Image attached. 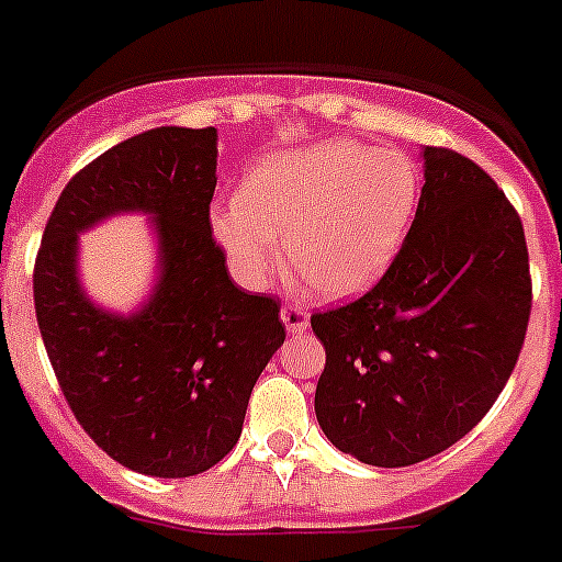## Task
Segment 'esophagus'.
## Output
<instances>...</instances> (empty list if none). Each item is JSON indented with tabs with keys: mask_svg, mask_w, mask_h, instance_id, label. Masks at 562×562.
I'll list each match as a JSON object with an SVG mask.
<instances>
[{
	"mask_svg": "<svg viewBox=\"0 0 562 562\" xmlns=\"http://www.w3.org/2000/svg\"><path fill=\"white\" fill-rule=\"evenodd\" d=\"M282 322H285L288 333L299 335V333H305V329H307V324H311V316H307L305 307L291 305V302H288V305L282 307Z\"/></svg>",
	"mask_w": 562,
	"mask_h": 562,
	"instance_id": "esophagus-1",
	"label": "esophagus"
}]
</instances>
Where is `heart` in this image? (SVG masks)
<instances>
[{"label": "heart", "instance_id": "obj_1", "mask_svg": "<svg viewBox=\"0 0 562 562\" xmlns=\"http://www.w3.org/2000/svg\"><path fill=\"white\" fill-rule=\"evenodd\" d=\"M422 175L400 149L324 140L277 151L246 175L240 196L213 210V235L235 277L266 288L282 266L327 299L374 285L418 210Z\"/></svg>", "mask_w": 562, "mask_h": 562}]
</instances>
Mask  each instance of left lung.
Listing matches in <instances>:
<instances>
[{"instance_id": "left-lung-1", "label": "left lung", "mask_w": 562, "mask_h": 562, "mask_svg": "<svg viewBox=\"0 0 562 562\" xmlns=\"http://www.w3.org/2000/svg\"><path fill=\"white\" fill-rule=\"evenodd\" d=\"M529 311L521 216L474 160L427 146L416 218L393 263L360 299L311 316L327 349L324 435L380 469L440 454L499 400Z\"/></svg>"}]
</instances>
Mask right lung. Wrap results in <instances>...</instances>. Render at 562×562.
Returning a JSON list of instances; mask_svg holds the SVG:
<instances>
[{
	"instance_id": "add662e5",
	"label": "right lung",
	"mask_w": 562,
	"mask_h": 562,
	"mask_svg": "<svg viewBox=\"0 0 562 562\" xmlns=\"http://www.w3.org/2000/svg\"><path fill=\"white\" fill-rule=\"evenodd\" d=\"M216 130L157 127L63 188L35 255V318L68 407L102 452L149 476H193L240 438L251 387L285 340L280 299L251 296L213 238ZM119 209L158 218L164 277L130 319L76 285V233Z\"/></svg>"
}]
</instances>
